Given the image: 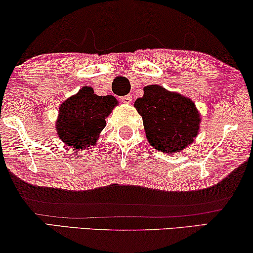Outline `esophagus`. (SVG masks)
<instances>
[{
    "mask_svg": "<svg viewBox=\"0 0 253 253\" xmlns=\"http://www.w3.org/2000/svg\"><path fill=\"white\" fill-rule=\"evenodd\" d=\"M120 101L126 103V104H130L131 101H133V98H131L130 94H128V95H125V96H122V97H120Z\"/></svg>",
    "mask_w": 253,
    "mask_h": 253,
    "instance_id": "esophagus-1",
    "label": "esophagus"
}]
</instances>
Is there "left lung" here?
<instances>
[{
    "label": "left lung",
    "mask_w": 253,
    "mask_h": 253,
    "mask_svg": "<svg viewBox=\"0 0 253 253\" xmlns=\"http://www.w3.org/2000/svg\"><path fill=\"white\" fill-rule=\"evenodd\" d=\"M143 90L134 106L143 119L149 143L165 154L181 151L193 143L201 124L195 103L158 84H150Z\"/></svg>",
    "instance_id": "obj_1"
}]
</instances>
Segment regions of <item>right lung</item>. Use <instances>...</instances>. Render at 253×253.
<instances>
[{
  "label": "right lung",
  "mask_w": 253,
  "mask_h": 253,
  "mask_svg": "<svg viewBox=\"0 0 253 253\" xmlns=\"http://www.w3.org/2000/svg\"><path fill=\"white\" fill-rule=\"evenodd\" d=\"M117 103L112 95L97 96L91 87H83L59 106L56 122L58 137L73 150L92 148Z\"/></svg>",
  "instance_id": "1"
}]
</instances>
